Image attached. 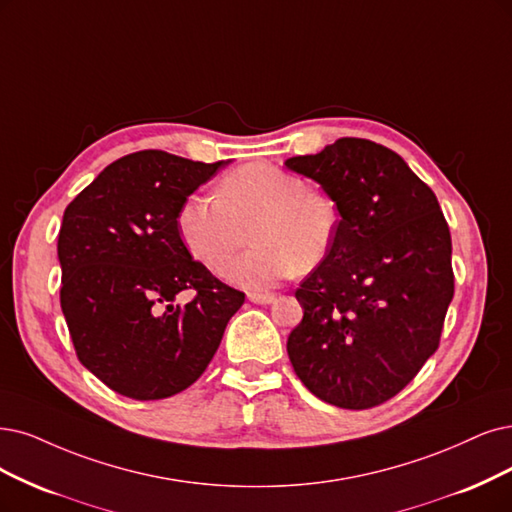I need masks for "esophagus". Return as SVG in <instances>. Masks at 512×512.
Masks as SVG:
<instances>
[{
  "mask_svg": "<svg viewBox=\"0 0 512 512\" xmlns=\"http://www.w3.org/2000/svg\"><path fill=\"white\" fill-rule=\"evenodd\" d=\"M276 295L272 293H249V301H253V304H259V306H268V304H274Z\"/></svg>",
  "mask_w": 512,
  "mask_h": 512,
  "instance_id": "34e87169",
  "label": "esophagus"
}]
</instances>
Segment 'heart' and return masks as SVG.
Listing matches in <instances>:
<instances>
[{"label":"heart","mask_w":512,"mask_h":512,"mask_svg":"<svg viewBox=\"0 0 512 512\" xmlns=\"http://www.w3.org/2000/svg\"><path fill=\"white\" fill-rule=\"evenodd\" d=\"M177 230L187 251L219 276L230 270L251 230L255 244L232 278L261 291L329 257L339 234V208L327 192L308 187L289 170L255 162L227 173L217 198L187 196L177 211Z\"/></svg>","instance_id":"1"}]
</instances>
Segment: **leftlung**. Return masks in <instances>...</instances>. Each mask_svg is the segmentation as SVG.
<instances>
[{"mask_svg":"<svg viewBox=\"0 0 512 512\" xmlns=\"http://www.w3.org/2000/svg\"><path fill=\"white\" fill-rule=\"evenodd\" d=\"M337 202L329 257L295 297L287 352L320 401L369 409L399 394L437 352L453 297L451 236L437 196L392 149L344 137L285 162Z\"/></svg>","mask_w":512,"mask_h":512,"instance_id":"8db88e82","label":"left lung"}]
</instances>
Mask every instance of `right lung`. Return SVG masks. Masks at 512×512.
Listing matches in <instances>:
<instances>
[{
    "mask_svg": "<svg viewBox=\"0 0 512 512\" xmlns=\"http://www.w3.org/2000/svg\"><path fill=\"white\" fill-rule=\"evenodd\" d=\"M227 162L145 149L111 162L65 208L61 308L80 363L135 401L192 386L215 356L244 293L192 259L181 202ZM181 290H194L185 307Z\"/></svg>",
    "mask_w": 512,
    "mask_h": 512,
    "instance_id": "add662e5",
    "label": "right lung"
}]
</instances>
